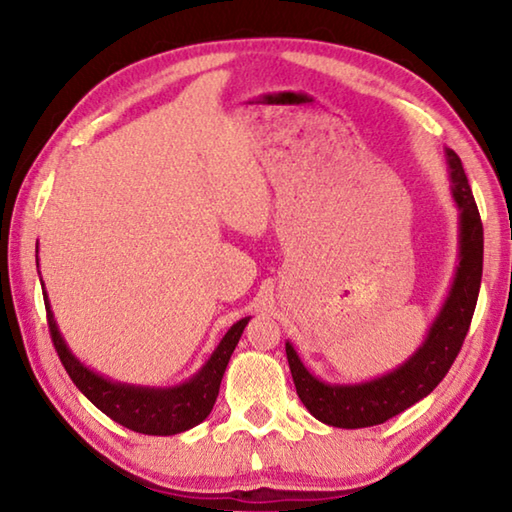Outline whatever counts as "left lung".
Masks as SVG:
<instances>
[{"label": "left lung", "mask_w": 512, "mask_h": 512, "mask_svg": "<svg viewBox=\"0 0 512 512\" xmlns=\"http://www.w3.org/2000/svg\"><path fill=\"white\" fill-rule=\"evenodd\" d=\"M449 180L461 221V255L452 289L429 334L409 361L400 368L366 384H325L302 366L300 357L287 343V359L300 402L316 420L341 429H361L384 424L427 397L452 368L470 329L483 273V223L467 183L463 162L447 149Z\"/></svg>", "instance_id": "1"}]
</instances>
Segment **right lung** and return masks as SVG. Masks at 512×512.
<instances>
[{
    "label": "right lung",
    "mask_w": 512,
    "mask_h": 512,
    "mask_svg": "<svg viewBox=\"0 0 512 512\" xmlns=\"http://www.w3.org/2000/svg\"><path fill=\"white\" fill-rule=\"evenodd\" d=\"M38 253V250H36ZM38 262V257H36ZM47 307V323L51 332V341L58 352L60 361L72 377L76 388L97 406L99 411L108 415L110 420L119 422L121 427L146 433V436H173V433L187 431L201 424L210 415L212 406L219 395V386L228 361L235 352L237 343L244 334V327L250 318H241L228 329L221 343L216 345L212 357L196 375L185 384L173 388H149V386H131L110 381L97 375L69 352L67 343L58 332V325L51 314L47 291H42Z\"/></svg>",
    "instance_id": "add662e5"
}]
</instances>
